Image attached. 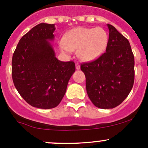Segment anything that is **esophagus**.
Returning <instances> with one entry per match:
<instances>
[{
    "instance_id": "34e87169",
    "label": "esophagus",
    "mask_w": 148,
    "mask_h": 148,
    "mask_svg": "<svg viewBox=\"0 0 148 148\" xmlns=\"http://www.w3.org/2000/svg\"><path fill=\"white\" fill-rule=\"evenodd\" d=\"M76 69H77V70L80 69V65L78 63H76Z\"/></svg>"
}]
</instances>
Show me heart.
<instances>
[{
    "mask_svg": "<svg viewBox=\"0 0 148 148\" xmlns=\"http://www.w3.org/2000/svg\"><path fill=\"white\" fill-rule=\"evenodd\" d=\"M108 41V34L104 28H76L65 34L60 48L65 52L77 51L80 60L91 62L104 53Z\"/></svg>",
    "mask_w": 148,
    "mask_h": 148,
    "instance_id": "obj_1",
    "label": "heart"
}]
</instances>
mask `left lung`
Returning <instances> with one entry per match:
<instances>
[{
  "mask_svg": "<svg viewBox=\"0 0 148 148\" xmlns=\"http://www.w3.org/2000/svg\"><path fill=\"white\" fill-rule=\"evenodd\" d=\"M109 41L106 52L98 59L81 64L86 77V92L94 105L114 108L130 92L135 80V59L129 41L107 24Z\"/></svg>",
  "mask_w": 148,
  "mask_h": 148,
  "instance_id": "8db88e82",
  "label": "left lung"
}]
</instances>
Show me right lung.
<instances>
[{
	"label": "right lung",
	"instance_id": "right-lung-1",
	"mask_svg": "<svg viewBox=\"0 0 148 148\" xmlns=\"http://www.w3.org/2000/svg\"><path fill=\"white\" fill-rule=\"evenodd\" d=\"M54 24L39 23L20 39L12 58V78L16 89L32 107L51 109L63 99L74 62H61L49 41Z\"/></svg>",
	"mask_w": 148,
	"mask_h": 148
}]
</instances>
